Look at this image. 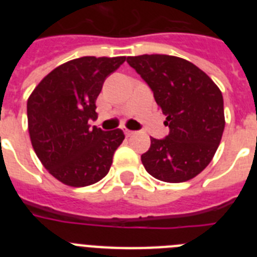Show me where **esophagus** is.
Wrapping results in <instances>:
<instances>
[{
    "label": "esophagus",
    "mask_w": 257,
    "mask_h": 257,
    "mask_svg": "<svg viewBox=\"0 0 257 257\" xmlns=\"http://www.w3.org/2000/svg\"><path fill=\"white\" fill-rule=\"evenodd\" d=\"M124 134H126V136H131L135 134V131H131V130H124Z\"/></svg>",
    "instance_id": "esophagus-1"
}]
</instances>
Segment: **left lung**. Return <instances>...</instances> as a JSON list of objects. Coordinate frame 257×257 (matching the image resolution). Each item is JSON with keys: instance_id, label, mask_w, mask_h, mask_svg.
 <instances>
[{"instance_id": "8db88e82", "label": "left lung", "mask_w": 257, "mask_h": 257, "mask_svg": "<svg viewBox=\"0 0 257 257\" xmlns=\"http://www.w3.org/2000/svg\"><path fill=\"white\" fill-rule=\"evenodd\" d=\"M127 63L151 87L170 128L163 139L151 138L142 154L145 170L166 183L190 180L207 167L221 140V91L203 70L178 56H130Z\"/></svg>"}]
</instances>
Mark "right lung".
Returning <instances> with one entry per match:
<instances>
[{"instance_id": "right-lung-1", "label": "right lung", "mask_w": 257, "mask_h": 257, "mask_svg": "<svg viewBox=\"0 0 257 257\" xmlns=\"http://www.w3.org/2000/svg\"><path fill=\"white\" fill-rule=\"evenodd\" d=\"M124 56L73 59L50 72L27 103L32 147L55 179L69 187H87L109 172L124 139L117 128L103 131L88 121L97 118L96 99L106 77Z\"/></svg>"}]
</instances>
